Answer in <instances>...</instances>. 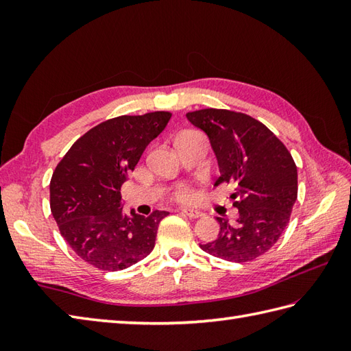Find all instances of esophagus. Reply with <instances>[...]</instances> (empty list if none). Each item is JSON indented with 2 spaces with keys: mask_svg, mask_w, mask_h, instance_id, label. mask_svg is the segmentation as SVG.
Instances as JSON below:
<instances>
[{
  "mask_svg": "<svg viewBox=\"0 0 351 351\" xmlns=\"http://www.w3.org/2000/svg\"><path fill=\"white\" fill-rule=\"evenodd\" d=\"M181 213L184 215H187V217H190V219H199V217H202V215H204V213H200L197 210H193V208H184V210H181Z\"/></svg>",
  "mask_w": 351,
  "mask_h": 351,
  "instance_id": "1",
  "label": "esophagus"
}]
</instances>
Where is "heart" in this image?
Returning <instances> with one entry per match:
<instances>
[{
    "label": "heart",
    "instance_id": "1",
    "mask_svg": "<svg viewBox=\"0 0 351 351\" xmlns=\"http://www.w3.org/2000/svg\"><path fill=\"white\" fill-rule=\"evenodd\" d=\"M175 199L180 200V202H190V200L195 199V191L190 187H180L175 193Z\"/></svg>",
    "mask_w": 351,
    "mask_h": 351
}]
</instances>
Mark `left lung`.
<instances>
[{
  "label": "left lung",
  "mask_w": 351,
  "mask_h": 351,
  "mask_svg": "<svg viewBox=\"0 0 351 351\" xmlns=\"http://www.w3.org/2000/svg\"><path fill=\"white\" fill-rule=\"evenodd\" d=\"M189 121L206 132L217 156L214 185L234 184L235 225L217 217V240L200 249L230 263H249L270 250L289 223L297 200V166L287 146L267 126L240 111H189Z\"/></svg>",
  "instance_id": "obj_1"
}]
</instances>
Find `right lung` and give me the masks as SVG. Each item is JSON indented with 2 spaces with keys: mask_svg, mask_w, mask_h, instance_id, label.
Returning <instances> with one entry per match:
<instances>
[{
  "mask_svg": "<svg viewBox=\"0 0 351 351\" xmlns=\"http://www.w3.org/2000/svg\"><path fill=\"white\" fill-rule=\"evenodd\" d=\"M170 117V111H152L108 119L81 136L57 164L49 182L51 213L64 241L87 264L125 270L152 252L169 213L125 214L121 190Z\"/></svg>",
  "mask_w": 351,
  "mask_h": 351,
  "instance_id": "obj_1",
  "label": "right lung"
}]
</instances>
